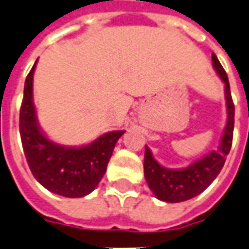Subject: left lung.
<instances>
[{"mask_svg":"<svg viewBox=\"0 0 249 249\" xmlns=\"http://www.w3.org/2000/svg\"><path fill=\"white\" fill-rule=\"evenodd\" d=\"M213 66L218 73L219 78L225 82V100L228 121L225 130L219 142V146L195 161L191 165L181 169H169L160 165L154 160L152 152L145 146V160H143V172L149 188L153 191L156 198L169 203L184 202L199 195L207 187L213 183L224 167L226 156L232 147L233 127H234V104H233L229 80L225 70L221 66L215 54H212Z\"/></svg>","mask_w":249,"mask_h":249,"instance_id":"obj_1","label":"left lung"}]
</instances>
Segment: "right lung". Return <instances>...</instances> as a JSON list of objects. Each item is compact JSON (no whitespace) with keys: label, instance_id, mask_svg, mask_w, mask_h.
Masks as SVG:
<instances>
[{"label":"right lung","instance_id":"right-lung-1","mask_svg":"<svg viewBox=\"0 0 249 249\" xmlns=\"http://www.w3.org/2000/svg\"><path fill=\"white\" fill-rule=\"evenodd\" d=\"M36 62L24 84L20 108L18 126L24 154L31 172L43 187L66 198H81L92 193L102 180L115 145L124 130L106 133L81 147L62 146L50 141L37 124L32 99Z\"/></svg>","mask_w":249,"mask_h":249}]
</instances>
